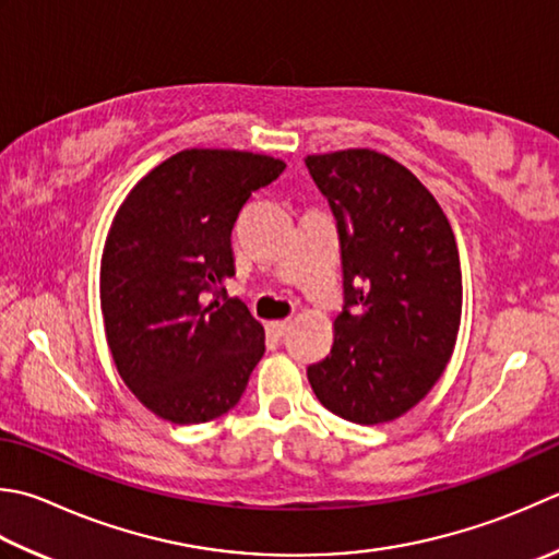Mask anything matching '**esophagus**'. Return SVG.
I'll use <instances>...</instances> for the list:
<instances>
[{"instance_id":"esophagus-1","label":"esophagus","mask_w":559,"mask_h":559,"mask_svg":"<svg viewBox=\"0 0 559 559\" xmlns=\"http://www.w3.org/2000/svg\"><path fill=\"white\" fill-rule=\"evenodd\" d=\"M269 330L276 334V336H286L290 332V320H276V322H269Z\"/></svg>"}]
</instances>
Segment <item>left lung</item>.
I'll return each instance as SVG.
<instances>
[{
    "label": "left lung",
    "instance_id": "8db88e82",
    "mask_svg": "<svg viewBox=\"0 0 559 559\" xmlns=\"http://www.w3.org/2000/svg\"><path fill=\"white\" fill-rule=\"evenodd\" d=\"M305 164L336 217L346 295L332 352L308 380L346 421L400 419L439 382L461 330L453 227L433 193L382 152L336 150Z\"/></svg>",
    "mask_w": 559,
    "mask_h": 559
}]
</instances>
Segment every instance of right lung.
<instances>
[{
    "label": "right lung",
    "mask_w": 559,
    "mask_h": 559,
    "mask_svg": "<svg viewBox=\"0 0 559 559\" xmlns=\"http://www.w3.org/2000/svg\"><path fill=\"white\" fill-rule=\"evenodd\" d=\"M283 169L259 152L191 147L118 205L98 273L104 332L118 376L164 421L223 417L264 356V326L247 305L207 298L235 276L239 211Z\"/></svg>",
    "instance_id": "1"
}]
</instances>
